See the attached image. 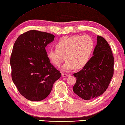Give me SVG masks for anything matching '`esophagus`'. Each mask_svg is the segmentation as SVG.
<instances>
[{"instance_id":"esophagus-1","label":"esophagus","mask_w":125,"mask_h":125,"mask_svg":"<svg viewBox=\"0 0 125 125\" xmlns=\"http://www.w3.org/2000/svg\"><path fill=\"white\" fill-rule=\"evenodd\" d=\"M69 74H66V73H62V75L63 77H66L69 76Z\"/></svg>"}]
</instances>
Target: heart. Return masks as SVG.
Returning a JSON list of instances; mask_svg holds the SVG:
<instances>
[{"instance_id": "1", "label": "heart", "mask_w": 125, "mask_h": 125, "mask_svg": "<svg viewBox=\"0 0 125 125\" xmlns=\"http://www.w3.org/2000/svg\"><path fill=\"white\" fill-rule=\"evenodd\" d=\"M56 49L47 51V57L55 66L59 67L68 60L62 67L64 71L85 67L91 57L94 48V39L89 35L65 36L56 44Z\"/></svg>"}]
</instances>
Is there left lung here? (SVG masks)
<instances>
[{"label":"left lung","mask_w":125,"mask_h":125,"mask_svg":"<svg viewBox=\"0 0 125 125\" xmlns=\"http://www.w3.org/2000/svg\"><path fill=\"white\" fill-rule=\"evenodd\" d=\"M89 62L80 71L74 74L76 78L73 91L85 100L100 96L107 89L114 74V58L109 45L101 36Z\"/></svg>","instance_id":"left-lung-1"}]
</instances>
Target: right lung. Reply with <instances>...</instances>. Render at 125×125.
I'll return each instance as SVG.
<instances>
[{
    "instance_id": "1",
    "label": "right lung",
    "mask_w": 125,
    "mask_h": 125,
    "mask_svg": "<svg viewBox=\"0 0 125 125\" xmlns=\"http://www.w3.org/2000/svg\"><path fill=\"white\" fill-rule=\"evenodd\" d=\"M54 38L50 33L31 30L20 35L13 45L11 78L20 94L28 100L40 101L46 98L61 76L51 64L45 49Z\"/></svg>"
}]
</instances>
